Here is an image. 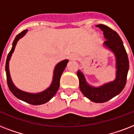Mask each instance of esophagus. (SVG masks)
<instances>
[{
  "instance_id": "esophagus-1",
  "label": "esophagus",
  "mask_w": 134,
  "mask_h": 134,
  "mask_svg": "<svg viewBox=\"0 0 134 134\" xmlns=\"http://www.w3.org/2000/svg\"><path fill=\"white\" fill-rule=\"evenodd\" d=\"M79 58V56H78L77 55H75V54H73L70 55V59L71 60H77Z\"/></svg>"
}]
</instances>
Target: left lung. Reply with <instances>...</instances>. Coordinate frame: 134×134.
<instances>
[{
    "label": "left lung",
    "mask_w": 134,
    "mask_h": 134,
    "mask_svg": "<svg viewBox=\"0 0 134 134\" xmlns=\"http://www.w3.org/2000/svg\"><path fill=\"white\" fill-rule=\"evenodd\" d=\"M96 26L104 32V36L106 40L103 46L110 51L115 55V79L112 81L94 87L87 82L81 70H78L77 76L79 79L80 90L83 95L92 102L104 103L119 94L125 88L129 71V59L122 40L115 31L103 24H99Z\"/></svg>",
    "instance_id": "left-lung-1"
}]
</instances>
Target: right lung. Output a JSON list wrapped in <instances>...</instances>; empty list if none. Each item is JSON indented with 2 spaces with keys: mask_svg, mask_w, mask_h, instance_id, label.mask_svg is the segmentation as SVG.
<instances>
[{
  "mask_svg": "<svg viewBox=\"0 0 134 134\" xmlns=\"http://www.w3.org/2000/svg\"><path fill=\"white\" fill-rule=\"evenodd\" d=\"M27 32H28V30H25L16 36L15 39L12 43V47L11 51L7 55V60H6V64H5V71H6V76H7V85H8L9 89L10 90L12 93L19 99L22 100V101L28 103V104H32V105H41V104H44L46 102H48L56 94L57 91L58 90V88L60 87V79L61 75L66 68L67 64L69 60L65 59L64 60L59 62L55 65L54 70H53L52 82H51L50 86L46 90H44V91L37 92V93H31V92L23 91L19 89L14 84L12 80L10 73H9V63L18 41L20 39H21L23 37L25 36V35L27 33Z\"/></svg>",
  "mask_w": 134,
  "mask_h": 134,
  "instance_id": "1",
  "label": "right lung"
}]
</instances>
